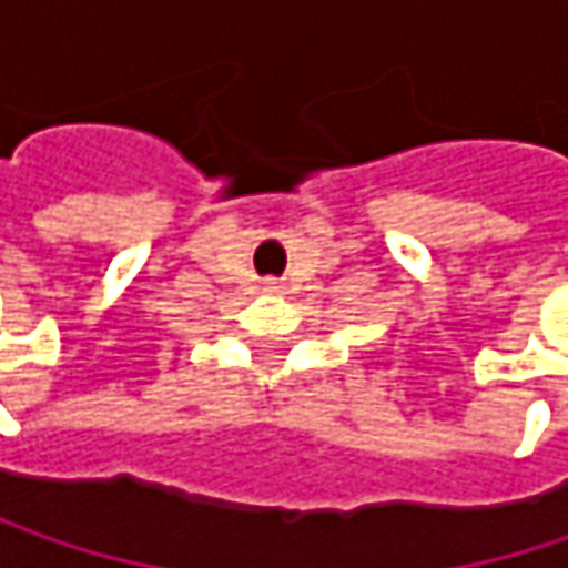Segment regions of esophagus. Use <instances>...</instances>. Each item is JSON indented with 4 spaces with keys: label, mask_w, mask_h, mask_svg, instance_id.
<instances>
[{
    "label": "esophagus",
    "mask_w": 568,
    "mask_h": 568,
    "mask_svg": "<svg viewBox=\"0 0 568 568\" xmlns=\"http://www.w3.org/2000/svg\"><path fill=\"white\" fill-rule=\"evenodd\" d=\"M266 288H270V292H280V283H273V280H270V283H266Z\"/></svg>",
    "instance_id": "1"
}]
</instances>
